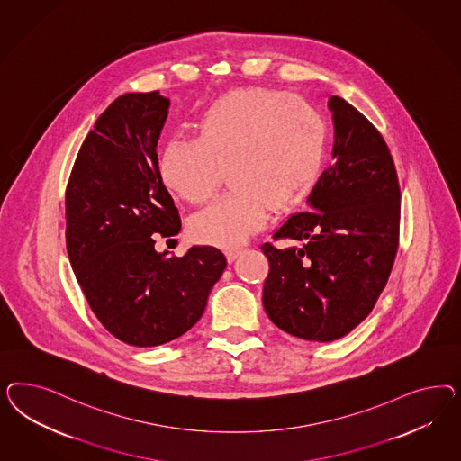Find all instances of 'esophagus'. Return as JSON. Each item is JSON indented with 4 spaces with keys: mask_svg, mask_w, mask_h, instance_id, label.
<instances>
[{
    "mask_svg": "<svg viewBox=\"0 0 461 461\" xmlns=\"http://www.w3.org/2000/svg\"><path fill=\"white\" fill-rule=\"evenodd\" d=\"M243 251V249H240V247H233V249H228L226 250V257H228V260L230 262H233L235 258H237L238 255Z\"/></svg>",
    "mask_w": 461,
    "mask_h": 461,
    "instance_id": "34e87169",
    "label": "esophagus"
}]
</instances>
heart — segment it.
I'll return each mask as SVG.
<instances>
[{
	"instance_id": "1",
	"label": "heart",
	"mask_w": 461,
	"mask_h": 461,
	"mask_svg": "<svg viewBox=\"0 0 461 461\" xmlns=\"http://www.w3.org/2000/svg\"><path fill=\"white\" fill-rule=\"evenodd\" d=\"M194 137H168L157 172L172 194L204 204L226 170L231 191L191 221L197 240L238 245L274 212L294 208L318 177L324 123L306 99L251 87L211 103L195 116Z\"/></svg>"
}]
</instances>
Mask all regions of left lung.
I'll return each mask as SVG.
<instances>
[{
    "label": "left lung",
    "instance_id": "1",
    "mask_svg": "<svg viewBox=\"0 0 461 461\" xmlns=\"http://www.w3.org/2000/svg\"><path fill=\"white\" fill-rule=\"evenodd\" d=\"M335 120V164L264 243L267 316L289 335L335 341L370 314L399 247L401 187L391 150L375 126L345 99L328 103Z\"/></svg>",
    "mask_w": 461,
    "mask_h": 461
}]
</instances>
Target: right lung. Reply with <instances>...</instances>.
<instances>
[{
    "instance_id": "1",
    "label": "right lung",
    "mask_w": 461,
    "mask_h": 461,
    "mask_svg": "<svg viewBox=\"0 0 461 461\" xmlns=\"http://www.w3.org/2000/svg\"><path fill=\"white\" fill-rule=\"evenodd\" d=\"M167 110L158 91L114 99L84 140L66 189V247L86 301L114 338L140 348L191 330L226 267L214 247L182 257L155 250L157 238L181 230L157 172Z\"/></svg>"
}]
</instances>
